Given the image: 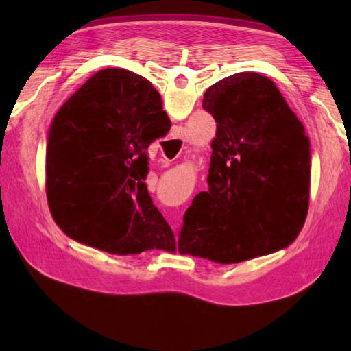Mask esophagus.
<instances>
[{"mask_svg":"<svg viewBox=\"0 0 351 351\" xmlns=\"http://www.w3.org/2000/svg\"><path fill=\"white\" fill-rule=\"evenodd\" d=\"M180 142H182V144H184V142H186V130H182V128L176 130L175 136H173V138H171V145H180ZM165 159H167V158H165Z\"/></svg>","mask_w":351,"mask_h":351,"instance_id":"esophagus-1","label":"esophagus"}]
</instances>
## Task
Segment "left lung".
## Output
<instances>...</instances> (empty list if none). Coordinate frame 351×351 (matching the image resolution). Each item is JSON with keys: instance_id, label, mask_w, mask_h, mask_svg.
<instances>
[{"instance_id": "left-lung-1", "label": "left lung", "mask_w": 351, "mask_h": 351, "mask_svg": "<svg viewBox=\"0 0 351 351\" xmlns=\"http://www.w3.org/2000/svg\"><path fill=\"white\" fill-rule=\"evenodd\" d=\"M203 108L217 122L209 189L186 210L178 252L229 265L288 246L310 201L305 127L276 83L257 73L213 83Z\"/></svg>"}]
</instances>
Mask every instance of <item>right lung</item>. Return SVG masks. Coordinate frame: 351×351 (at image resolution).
Returning a JSON list of instances; mask_svg holds the SVG:
<instances>
[{"label": "right lung", "mask_w": 351, "mask_h": 351, "mask_svg": "<svg viewBox=\"0 0 351 351\" xmlns=\"http://www.w3.org/2000/svg\"><path fill=\"white\" fill-rule=\"evenodd\" d=\"M161 117L169 119L152 83L119 68L99 71L62 105L47 133L46 195L64 234L110 254L175 252L145 184Z\"/></svg>", "instance_id": "add662e5"}]
</instances>
